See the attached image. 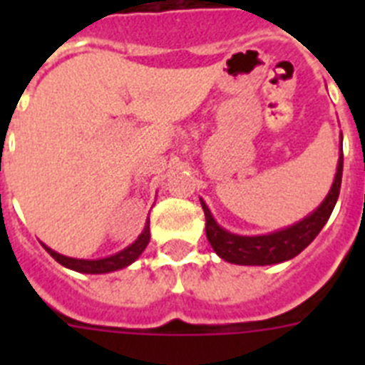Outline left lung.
I'll return each mask as SVG.
<instances>
[{
  "label": "left lung",
  "mask_w": 365,
  "mask_h": 365,
  "mask_svg": "<svg viewBox=\"0 0 365 365\" xmlns=\"http://www.w3.org/2000/svg\"><path fill=\"white\" fill-rule=\"evenodd\" d=\"M341 170H344V153H341V133H340V155H338L336 173H334L333 185L325 195L324 201L318 208L307 214L298 222L291 227L279 228L270 234L261 235H240L222 228L215 217L212 215L210 208L206 206L202 199V210L206 217V237L210 241L214 252L221 259L234 263V265H254L265 267L283 263L298 256L303 248H307L312 243L316 235L320 234L325 227L327 219L333 214V208L340 195L341 185Z\"/></svg>",
  "instance_id": "1"
}]
</instances>
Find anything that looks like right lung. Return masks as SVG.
<instances>
[{
	"label": "right lung",
	"instance_id": "obj_1",
	"mask_svg": "<svg viewBox=\"0 0 365 365\" xmlns=\"http://www.w3.org/2000/svg\"><path fill=\"white\" fill-rule=\"evenodd\" d=\"M150 243V217L146 219V225H144V230L138 234L137 240L133 241L131 245H128L125 248H122L120 252L111 254L108 257H98V259H82V257H69L63 256V254L56 252L51 247H47L45 243L43 248L54 259L63 265L66 269L74 270V272H82V274H108V272H115V270L125 269V267H130L131 263L140 257V254L144 252V248L148 247Z\"/></svg>",
	"mask_w": 365,
	"mask_h": 365
}]
</instances>
